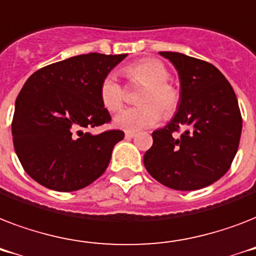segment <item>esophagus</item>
Segmentation results:
<instances>
[{"label": "esophagus", "mask_w": 256, "mask_h": 256, "mask_svg": "<svg viewBox=\"0 0 256 256\" xmlns=\"http://www.w3.org/2000/svg\"><path fill=\"white\" fill-rule=\"evenodd\" d=\"M124 136H126L128 140H130L132 136H136V132H124Z\"/></svg>", "instance_id": "obj_1"}]
</instances>
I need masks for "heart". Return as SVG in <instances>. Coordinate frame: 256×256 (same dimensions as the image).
<instances>
[{"mask_svg": "<svg viewBox=\"0 0 256 256\" xmlns=\"http://www.w3.org/2000/svg\"><path fill=\"white\" fill-rule=\"evenodd\" d=\"M126 77L138 85H144L138 108H128L114 118L116 128L128 132L154 128L166 116H172L180 102V92L168 81L170 73L168 68L158 60L144 58L132 64L124 69ZM100 102L108 112H118L124 102V88L114 74H108L100 88Z\"/></svg>", "mask_w": 256, "mask_h": 256, "instance_id": "b5f03b06", "label": "heart"}]
</instances>
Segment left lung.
Here are the masks:
<instances>
[{
  "mask_svg": "<svg viewBox=\"0 0 256 256\" xmlns=\"http://www.w3.org/2000/svg\"><path fill=\"white\" fill-rule=\"evenodd\" d=\"M175 66L180 102L174 118L152 132L144 152L148 174L164 186L198 190L216 182L238 152L242 116L234 88L208 62L175 52H160ZM180 128L179 137L174 134Z\"/></svg>",
  "mask_w": 256,
  "mask_h": 256,
  "instance_id": "1",
  "label": "left lung"
}]
</instances>
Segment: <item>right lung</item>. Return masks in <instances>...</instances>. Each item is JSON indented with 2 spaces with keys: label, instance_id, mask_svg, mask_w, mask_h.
Returning <instances> with one entry per match:
<instances>
[{
  "label": "right lung",
  "instance_id": "right-lung-1",
  "mask_svg": "<svg viewBox=\"0 0 256 256\" xmlns=\"http://www.w3.org/2000/svg\"><path fill=\"white\" fill-rule=\"evenodd\" d=\"M128 54H81L37 70L16 100L12 134L24 170L42 186L76 191L108 168L120 130L92 134L112 116L100 102L104 78Z\"/></svg>",
  "mask_w": 256,
  "mask_h": 256
}]
</instances>
